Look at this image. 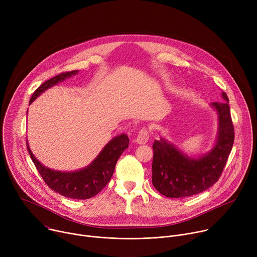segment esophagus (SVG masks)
I'll return each mask as SVG.
<instances>
[{"label": "esophagus", "instance_id": "34e87169", "mask_svg": "<svg viewBox=\"0 0 257 257\" xmlns=\"http://www.w3.org/2000/svg\"><path fill=\"white\" fill-rule=\"evenodd\" d=\"M149 138H150V136H149V131L146 130V129H141L140 131H139V133H138V135H137V137L135 138V142L136 143H138V144H145L146 142L149 141Z\"/></svg>", "mask_w": 257, "mask_h": 257}]
</instances>
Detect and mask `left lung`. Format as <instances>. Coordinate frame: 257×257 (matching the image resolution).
<instances>
[{"instance_id":"1","label":"left lung","mask_w":257,"mask_h":257,"mask_svg":"<svg viewBox=\"0 0 257 257\" xmlns=\"http://www.w3.org/2000/svg\"><path fill=\"white\" fill-rule=\"evenodd\" d=\"M212 102L217 114V134L211 150L203 155L188 156L176 145L161 137L153 144V184L163 195L171 198L187 197L211 187L221 176L234 143V126L229 98Z\"/></svg>"}]
</instances>
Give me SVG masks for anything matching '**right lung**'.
Returning <instances> with one entry per match:
<instances>
[{"mask_svg": "<svg viewBox=\"0 0 257 257\" xmlns=\"http://www.w3.org/2000/svg\"><path fill=\"white\" fill-rule=\"evenodd\" d=\"M77 73V70L65 72L47 80L33 92L29 104L50 87L76 75ZM26 144L34 166L51 189L68 198L88 199L99 193L111 180L120 156L128 148L129 138L125 133L117 135L103 146L88 166L72 172L57 171L44 166L32 154L28 141Z\"/></svg>", "mask_w": 257, "mask_h": 257, "instance_id": "add662e5", "label": "right lung"}]
</instances>
